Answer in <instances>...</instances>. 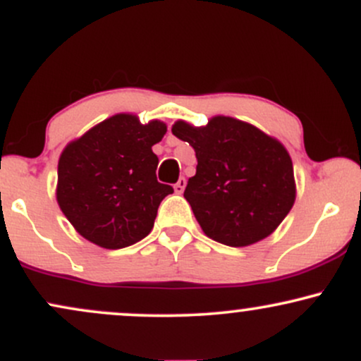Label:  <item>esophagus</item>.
<instances>
[{
  "label": "esophagus",
  "mask_w": 361,
  "mask_h": 361,
  "mask_svg": "<svg viewBox=\"0 0 361 361\" xmlns=\"http://www.w3.org/2000/svg\"><path fill=\"white\" fill-rule=\"evenodd\" d=\"M185 186H186V178L181 176L180 180H178L176 183H175V192H176V193H183Z\"/></svg>",
  "instance_id": "obj_1"
}]
</instances>
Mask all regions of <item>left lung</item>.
<instances>
[{"label": "left lung", "mask_w": 361, "mask_h": 361, "mask_svg": "<svg viewBox=\"0 0 361 361\" xmlns=\"http://www.w3.org/2000/svg\"><path fill=\"white\" fill-rule=\"evenodd\" d=\"M171 130L197 156V173L183 195L210 239L250 246L287 217L295 181L292 159L279 140L231 117H214L202 128L180 120Z\"/></svg>", "instance_id": "left-lung-1"}]
</instances>
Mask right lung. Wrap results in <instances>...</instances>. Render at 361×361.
<instances>
[{
	"instance_id": "add662e5",
	"label": "right lung",
	"mask_w": 361,
	"mask_h": 361,
	"mask_svg": "<svg viewBox=\"0 0 361 361\" xmlns=\"http://www.w3.org/2000/svg\"><path fill=\"white\" fill-rule=\"evenodd\" d=\"M166 126L115 115L62 151L57 202L74 229L88 241L122 250L151 233L157 209L173 186L159 183L152 146Z\"/></svg>"
}]
</instances>
